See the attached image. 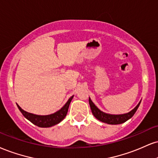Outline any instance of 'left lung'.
<instances>
[{
	"instance_id": "1",
	"label": "left lung",
	"mask_w": 158,
	"mask_h": 158,
	"mask_svg": "<svg viewBox=\"0 0 158 158\" xmlns=\"http://www.w3.org/2000/svg\"><path fill=\"white\" fill-rule=\"evenodd\" d=\"M89 104H90L91 111H92L93 115H94L98 120L102 122L108 123V124H120V123H123L126 122L127 120L131 118L135 113V112L138 110V107H139L140 102L138 104V105L134 108L133 110H131L129 113L125 114H121V115H112V114L105 113L104 112L101 111L98 108L96 107L94 104V102L91 101V99L89 98Z\"/></svg>"
}]
</instances>
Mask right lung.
I'll return each mask as SVG.
<instances>
[{
	"label": "right lung",
	"mask_w": 158,
	"mask_h": 158,
	"mask_svg": "<svg viewBox=\"0 0 158 158\" xmlns=\"http://www.w3.org/2000/svg\"><path fill=\"white\" fill-rule=\"evenodd\" d=\"M73 98V96H72L68 100L66 104L60 110L56 111V113L47 115H39L28 113V112L23 110L18 104H17V106H18V109L20 110L23 115V116L36 126L40 127H51L57 124L64 118V117L67 115L68 107H69V105Z\"/></svg>",
	"instance_id": "add662e5"
}]
</instances>
